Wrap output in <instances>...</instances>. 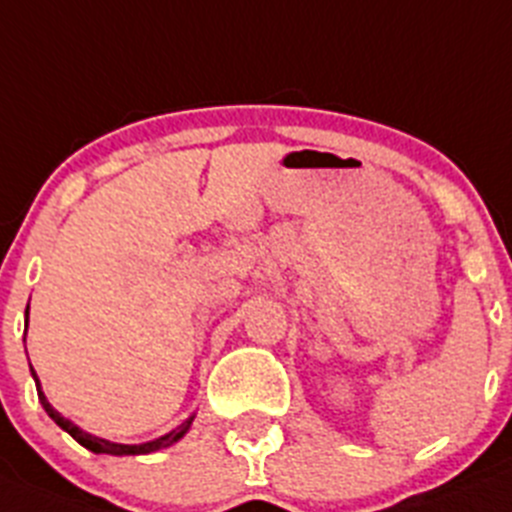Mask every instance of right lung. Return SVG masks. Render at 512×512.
I'll return each mask as SVG.
<instances>
[{
	"mask_svg": "<svg viewBox=\"0 0 512 512\" xmlns=\"http://www.w3.org/2000/svg\"><path fill=\"white\" fill-rule=\"evenodd\" d=\"M27 309H29V306H27ZM24 339H27V329H24ZM29 372H32L34 384H37V397H40V402H42V407H45L47 415H50L52 420L57 422V427H62V430H65L67 435L75 437V440L80 442L82 447H87V450L95 452V455H148V452L165 450V447L175 445V442H178L180 437L186 435V432L191 430V425H193V417H188V420L183 422V425L175 427V430H170L168 435L155 437V440H150V442H140V445H123V442H110V440H105V437L90 435V432H85V430H82V427H77L72 420H67L65 415H60V412H57L55 407H52L50 402H47L45 392H42V384H40V379H37V372H34V369H32V364H29Z\"/></svg>",
	"mask_w": 512,
	"mask_h": 512,
	"instance_id": "add662e5",
	"label": "right lung"
}]
</instances>
